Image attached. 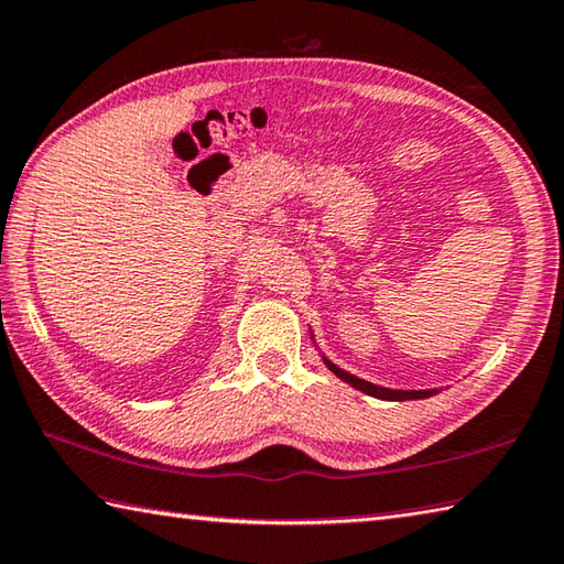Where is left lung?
I'll return each mask as SVG.
<instances>
[{
  "label": "left lung",
  "instance_id": "8db88e82",
  "mask_svg": "<svg viewBox=\"0 0 564 564\" xmlns=\"http://www.w3.org/2000/svg\"><path fill=\"white\" fill-rule=\"evenodd\" d=\"M321 357H323V362H325L327 370H330L335 377H340L343 382H347V384L355 387V389H360V392L370 394L375 399H384V402H406V399H426V397L438 394V389H392V387H382V384L367 382V380H362V377L350 375L347 370H343V367H337L335 362L327 360L323 352H321Z\"/></svg>",
  "mask_w": 564,
  "mask_h": 564
}]
</instances>
